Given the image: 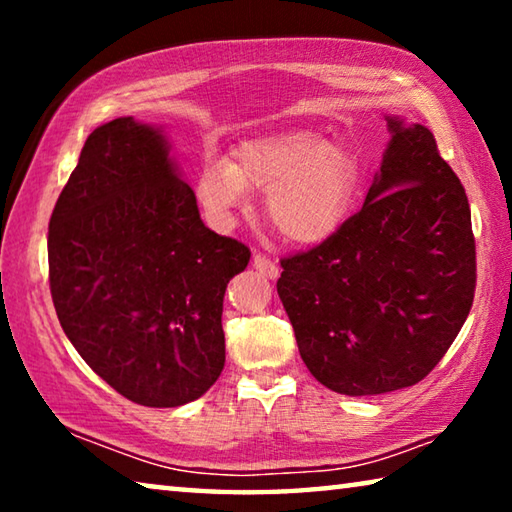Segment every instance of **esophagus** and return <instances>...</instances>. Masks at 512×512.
<instances>
[{
    "mask_svg": "<svg viewBox=\"0 0 512 512\" xmlns=\"http://www.w3.org/2000/svg\"><path fill=\"white\" fill-rule=\"evenodd\" d=\"M253 266L257 268L259 273L262 275H266V277H271V280H277V275H280V266H277L273 259H268L266 255H262V253H255L253 255Z\"/></svg>",
    "mask_w": 512,
    "mask_h": 512,
    "instance_id": "esophagus-1",
    "label": "esophagus"
}]
</instances>
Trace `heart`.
<instances>
[{
	"instance_id": "b5f03b06",
	"label": "heart",
	"mask_w": 512,
	"mask_h": 512,
	"mask_svg": "<svg viewBox=\"0 0 512 512\" xmlns=\"http://www.w3.org/2000/svg\"><path fill=\"white\" fill-rule=\"evenodd\" d=\"M359 187L357 151L311 128H287L237 144L232 162H207L196 196L205 214L228 228L250 212V192L266 194V219L280 237L296 246H318L348 221Z\"/></svg>"
}]
</instances>
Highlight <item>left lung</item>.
<instances>
[{
	"mask_svg": "<svg viewBox=\"0 0 512 512\" xmlns=\"http://www.w3.org/2000/svg\"><path fill=\"white\" fill-rule=\"evenodd\" d=\"M391 140L361 212L277 280L300 357L341 395L418 384L470 314V203L427 126L386 117Z\"/></svg>",
	"mask_w": 512,
	"mask_h": 512,
	"instance_id": "8db88e82",
	"label": "left lung"
}]
</instances>
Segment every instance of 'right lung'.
I'll return each instance as SVG.
<instances>
[{
  "label": "right lung",
  "mask_w": 512,
  "mask_h": 512,
  "mask_svg": "<svg viewBox=\"0 0 512 512\" xmlns=\"http://www.w3.org/2000/svg\"><path fill=\"white\" fill-rule=\"evenodd\" d=\"M47 244L60 327L119 395L171 409L219 379L225 287L250 250L205 228L162 126L94 128Z\"/></svg>",
  "instance_id": "obj_1"
}]
</instances>
